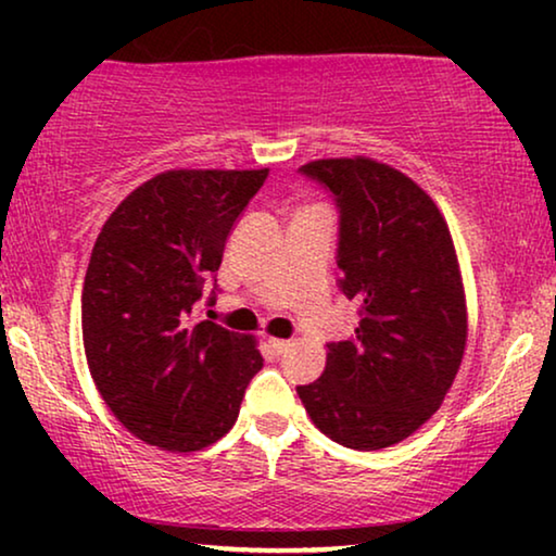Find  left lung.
<instances>
[{"label": "left lung", "instance_id": "8db88e82", "mask_svg": "<svg viewBox=\"0 0 556 556\" xmlns=\"http://www.w3.org/2000/svg\"><path fill=\"white\" fill-rule=\"evenodd\" d=\"M263 179L257 169L162 172L98 232L80 299L88 369L116 420L159 451L225 438L263 369L255 333L227 329L215 299L202 301Z\"/></svg>", "mask_w": 556, "mask_h": 556}]
</instances>
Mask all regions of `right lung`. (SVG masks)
Returning a JSON list of instances; mask_svg holds the SVG:
<instances>
[{"mask_svg":"<svg viewBox=\"0 0 556 556\" xmlns=\"http://www.w3.org/2000/svg\"><path fill=\"white\" fill-rule=\"evenodd\" d=\"M303 174L341 197V293L356 326L299 387L311 422L352 451H382L438 413L468 341L466 288L435 202L392 166L318 159Z\"/></svg>","mask_w":556,"mask_h":556,"instance_id":"obj_1","label":"right lung"}]
</instances>
